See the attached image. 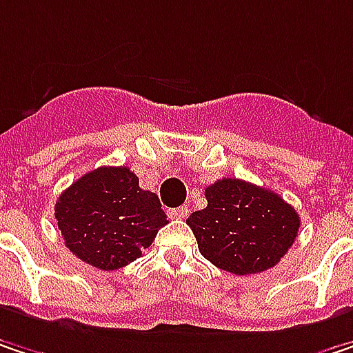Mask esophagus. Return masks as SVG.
<instances>
[{
  "mask_svg": "<svg viewBox=\"0 0 353 353\" xmlns=\"http://www.w3.org/2000/svg\"><path fill=\"white\" fill-rule=\"evenodd\" d=\"M168 214H170V218H174V220H181V218L188 216V206H177V208L168 210Z\"/></svg>",
  "mask_w": 353,
  "mask_h": 353,
  "instance_id": "1",
  "label": "esophagus"
}]
</instances>
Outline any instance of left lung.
I'll return each mask as SVG.
<instances>
[{"instance_id":"1","label":"left lung","mask_w":353,"mask_h":353,"mask_svg":"<svg viewBox=\"0 0 353 353\" xmlns=\"http://www.w3.org/2000/svg\"><path fill=\"white\" fill-rule=\"evenodd\" d=\"M206 200L208 206L194 212L188 224L202 256L222 271H267L297 239L299 214L271 190L224 177L206 188Z\"/></svg>"}]
</instances>
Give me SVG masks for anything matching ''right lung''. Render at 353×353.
<instances>
[{
	"mask_svg": "<svg viewBox=\"0 0 353 353\" xmlns=\"http://www.w3.org/2000/svg\"><path fill=\"white\" fill-rule=\"evenodd\" d=\"M54 216L66 248L82 263L117 271L137 261L168 224L159 198L139 188L129 168H97L56 202Z\"/></svg>",
	"mask_w": 353,
	"mask_h": 353,
	"instance_id": "right-lung-1",
	"label": "right lung"
}]
</instances>
